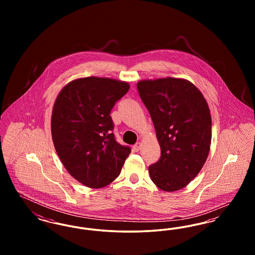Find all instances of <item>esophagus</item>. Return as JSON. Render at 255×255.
Returning <instances> with one entry per match:
<instances>
[{
  "instance_id": "esophagus-1",
  "label": "esophagus",
  "mask_w": 255,
  "mask_h": 255,
  "mask_svg": "<svg viewBox=\"0 0 255 255\" xmlns=\"http://www.w3.org/2000/svg\"><path fill=\"white\" fill-rule=\"evenodd\" d=\"M133 151H135V152H138L140 149H141V143L140 142H137V143H135L134 145H133Z\"/></svg>"
}]
</instances>
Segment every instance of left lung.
<instances>
[{"instance_id": "1", "label": "left lung", "mask_w": 255, "mask_h": 255, "mask_svg": "<svg viewBox=\"0 0 255 255\" xmlns=\"http://www.w3.org/2000/svg\"><path fill=\"white\" fill-rule=\"evenodd\" d=\"M149 111L160 147V158L149 166L159 189L173 192L193 181L211 144V116L206 98L183 78L144 79L136 84Z\"/></svg>"}]
</instances>
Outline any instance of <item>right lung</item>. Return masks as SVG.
Wrapping results in <instances>:
<instances>
[{
  "mask_svg": "<svg viewBox=\"0 0 255 255\" xmlns=\"http://www.w3.org/2000/svg\"><path fill=\"white\" fill-rule=\"evenodd\" d=\"M129 89L125 81L90 76L69 82L55 99L50 122L54 148L71 176L90 188L114 182L131 153L116 141L110 117Z\"/></svg>",
  "mask_w": 255,
  "mask_h": 255,
  "instance_id": "add662e5",
  "label": "right lung"
}]
</instances>
